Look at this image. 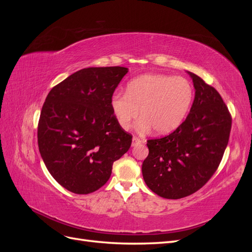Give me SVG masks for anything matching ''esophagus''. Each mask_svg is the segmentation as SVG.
I'll return each instance as SVG.
<instances>
[{"label":"esophagus","mask_w":252,"mask_h":252,"mask_svg":"<svg viewBox=\"0 0 252 252\" xmlns=\"http://www.w3.org/2000/svg\"><path fill=\"white\" fill-rule=\"evenodd\" d=\"M141 143H142V140H141V139L136 138V136H133V138H132V146H133V147L138 146V145H140Z\"/></svg>","instance_id":"1"}]
</instances>
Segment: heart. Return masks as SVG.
<instances>
[{
  "instance_id": "b5f03b06",
  "label": "heart",
  "mask_w": 252,
  "mask_h": 252,
  "mask_svg": "<svg viewBox=\"0 0 252 252\" xmlns=\"http://www.w3.org/2000/svg\"><path fill=\"white\" fill-rule=\"evenodd\" d=\"M193 87L188 80L167 74H144L127 84L126 94H114L110 107L119 125L127 130L139 117L140 132L158 134L175 130L191 108Z\"/></svg>"
}]
</instances>
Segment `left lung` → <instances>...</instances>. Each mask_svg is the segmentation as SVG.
<instances>
[{
    "label": "left lung",
    "instance_id": "1",
    "mask_svg": "<svg viewBox=\"0 0 252 252\" xmlns=\"http://www.w3.org/2000/svg\"><path fill=\"white\" fill-rule=\"evenodd\" d=\"M186 120L169 135L148 140L142 165L146 185L158 195L177 200L194 193L209 181L222 161L229 141L231 116L222 96L196 74Z\"/></svg>",
    "mask_w": 252,
    "mask_h": 252
}]
</instances>
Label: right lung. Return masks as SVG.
I'll return each mask as SVG.
<instances>
[{
  "label": "right lung",
  "instance_id": "1",
  "mask_svg": "<svg viewBox=\"0 0 252 252\" xmlns=\"http://www.w3.org/2000/svg\"><path fill=\"white\" fill-rule=\"evenodd\" d=\"M128 68L89 67L53 87L37 126V144L61 186L88 194L106 184L112 164L130 148L132 136L114 118L110 100Z\"/></svg>",
  "mask_w": 252,
  "mask_h": 252
}]
</instances>
